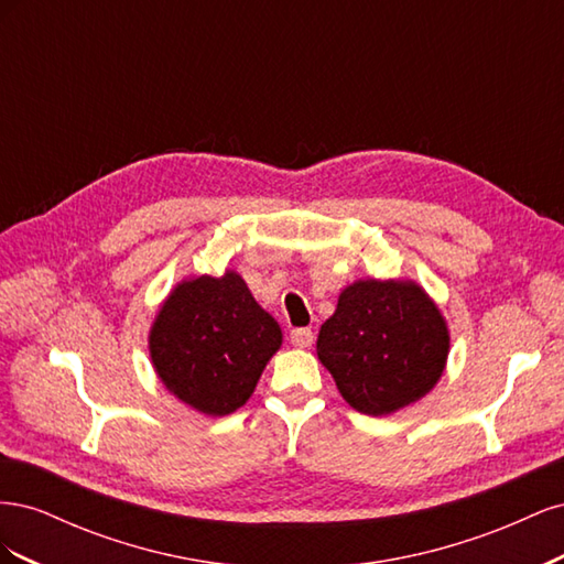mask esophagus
Listing matches in <instances>:
<instances>
[{
    "mask_svg": "<svg viewBox=\"0 0 564 564\" xmlns=\"http://www.w3.org/2000/svg\"><path fill=\"white\" fill-rule=\"evenodd\" d=\"M292 344L296 346V348H311L313 346V340H315V334L311 332V329H305V327H301V329H294L292 332Z\"/></svg>",
    "mask_w": 564,
    "mask_h": 564,
    "instance_id": "1",
    "label": "esophagus"
}]
</instances>
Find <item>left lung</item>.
Listing matches in <instances>:
<instances>
[{
    "instance_id": "obj_1",
    "label": "left lung",
    "mask_w": 564,
    "mask_h": 564,
    "mask_svg": "<svg viewBox=\"0 0 564 564\" xmlns=\"http://www.w3.org/2000/svg\"><path fill=\"white\" fill-rule=\"evenodd\" d=\"M449 329L414 280H357L322 324L317 357L344 400L386 416L429 395L447 367Z\"/></svg>"
}]
</instances>
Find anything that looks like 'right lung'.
Returning <instances> with one entry per match:
<instances>
[{"label": "right lung", "mask_w": 564, "mask_h": 564, "mask_svg": "<svg viewBox=\"0 0 564 564\" xmlns=\"http://www.w3.org/2000/svg\"><path fill=\"white\" fill-rule=\"evenodd\" d=\"M280 346V324L235 270L178 282L148 336L150 360L164 388L207 416L240 409Z\"/></svg>", "instance_id": "obj_1"}]
</instances>
